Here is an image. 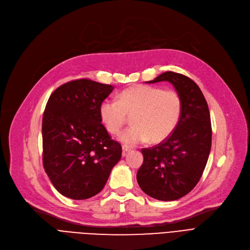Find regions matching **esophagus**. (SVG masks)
Segmentation results:
<instances>
[{
	"label": "esophagus",
	"mask_w": 250,
	"mask_h": 250,
	"mask_svg": "<svg viewBox=\"0 0 250 250\" xmlns=\"http://www.w3.org/2000/svg\"><path fill=\"white\" fill-rule=\"evenodd\" d=\"M130 150H132V148H129L127 146H123V153L125 155L127 152H129Z\"/></svg>",
	"instance_id": "obj_1"
}]
</instances>
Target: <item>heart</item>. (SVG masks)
I'll list each match as a JSON object with an SVG mask.
<instances>
[{"label": "heart", "instance_id": "1", "mask_svg": "<svg viewBox=\"0 0 250 250\" xmlns=\"http://www.w3.org/2000/svg\"><path fill=\"white\" fill-rule=\"evenodd\" d=\"M182 111V100L175 90L150 85H135L123 90L116 99H104L99 115L109 133L117 134L132 115L133 125L118 139L126 146L149 140L158 143L173 133Z\"/></svg>", "mask_w": 250, "mask_h": 250}]
</instances>
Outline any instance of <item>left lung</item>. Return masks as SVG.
<instances>
[{
    "label": "left lung",
    "mask_w": 250,
    "mask_h": 250,
    "mask_svg": "<svg viewBox=\"0 0 250 250\" xmlns=\"http://www.w3.org/2000/svg\"><path fill=\"white\" fill-rule=\"evenodd\" d=\"M171 83L182 100L179 123L173 133L152 148H144L137 173L142 190L169 202L188 194L201 179L212 146L211 117L203 92L188 77L165 72L147 83Z\"/></svg>",
    "instance_id": "obj_1"
}]
</instances>
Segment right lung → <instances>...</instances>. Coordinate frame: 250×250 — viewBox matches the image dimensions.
Returning <instances> with one entry per match:
<instances>
[{"label": "right lung", "mask_w": 250, "mask_h": 250, "mask_svg": "<svg viewBox=\"0 0 250 250\" xmlns=\"http://www.w3.org/2000/svg\"><path fill=\"white\" fill-rule=\"evenodd\" d=\"M113 86L79 79L57 88L42 117V161L52 186L73 200L102 190L122 146L101 124L99 105Z\"/></svg>", "instance_id": "add662e5"}]
</instances>
